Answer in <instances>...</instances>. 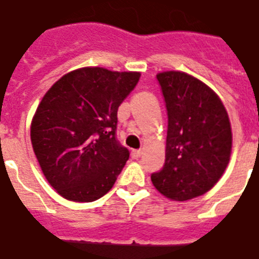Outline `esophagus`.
<instances>
[{
	"instance_id": "34e87169",
	"label": "esophagus",
	"mask_w": 259,
	"mask_h": 259,
	"mask_svg": "<svg viewBox=\"0 0 259 259\" xmlns=\"http://www.w3.org/2000/svg\"><path fill=\"white\" fill-rule=\"evenodd\" d=\"M142 155H143V152L140 151V149H135V151H132L131 152L132 159H139V157H140Z\"/></svg>"
}]
</instances>
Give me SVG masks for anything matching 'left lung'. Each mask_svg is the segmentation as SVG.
Returning a JSON list of instances; mask_svg holds the SVG:
<instances>
[{"label":"left lung","mask_w":259,"mask_h":259,"mask_svg":"<svg viewBox=\"0 0 259 259\" xmlns=\"http://www.w3.org/2000/svg\"><path fill=\"white\" fill-rule=\"evenodd\" d=\"M168 115L165 163L151 175L165 197L185 201L208 192L222 176L232 152L225 107L206 84L180 71L156 75Z\"/></svg>","instance_id":"obj_1"}]
</instances>
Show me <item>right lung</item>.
Masks as SVG:
<instances>
[{
  "label": "right lung",
  "instance_id": "obj_1",
  "mask_svg": "<svg viewBox=\"0 0 259 259\" xmlns=\"http://www.w3.org/2000/svg\"><path fill=\"white\" fill-rule=\"evenodd\" d=\"M139 78V72L79 68L44 96L30 136L40 169L62 197L91 202L114 187L130 157L116 138L117 108Z\"/></svg>",
  "mask_w": 259,
  "mask_h": 259
}]
</instances>
